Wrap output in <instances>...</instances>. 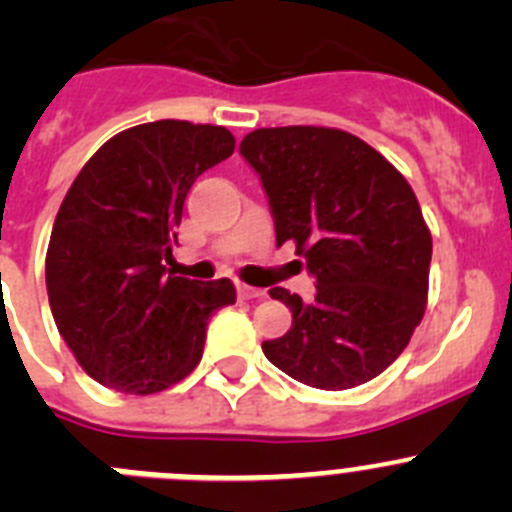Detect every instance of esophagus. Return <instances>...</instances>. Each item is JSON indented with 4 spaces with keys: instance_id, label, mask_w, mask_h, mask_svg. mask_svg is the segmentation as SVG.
I'll use <instances>...</instances> for the list:
<instances>
[{
    "instance_id": "obj_1",
    "label": "esophagus",
    "mask_w": 512,
    "mask_h": 512,
    "mask_svg": "<svg viewBox=\"0 0 512 512\" xmlns=\"http://www.w3.org/2000/svg\"><path fill=\"white\" fill-rule=\"evenodd\" d=\"M237 295H240V298H245V300H252V298H262V295H265V290L240 283V285H237Z\"/></svg>"
}]
</instances>
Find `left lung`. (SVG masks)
I'll return each mask as SVG.
<instances>
[{"label":"left lung","mask_w":512,"mask_h":512,"mask_svg":"<svg viewBox=\"0 0 512 512\" xmlns=\"http://www.w3.org/2000/svg\"><path fill=\"white\" fill-rule=\"evenodd\" d=\"M240 154L260 176L278 245L295 242L315 298L272 288L293 313L267 361L300 384L341 391L376 379L407 348L427 305L432 234L407 179L338 128H257Z\"/></svg>","instance_id":"8db88e82"}]
</instances>
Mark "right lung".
I'll list each match as a JSON object with an SVG mask.
<instances>
[{
    "mask_svg": "<svg viewBox=\"0 0 512 512\" xmlns=\"http://www.w3.org/2000/svg\"><path fill=\"white\" fill-rule=\"evenodd\" d=\"M234 151L222 126L154 121L90 156L52 224L45 260L57 331L85 374L123 394H156L197 369L232 280L166 270L191 184Z\"/></svg>",
    "mask_w": 512,
    "mask_h": 512,
    "instance_id": "1",
    "label": "right lung"
}]
</instances>
